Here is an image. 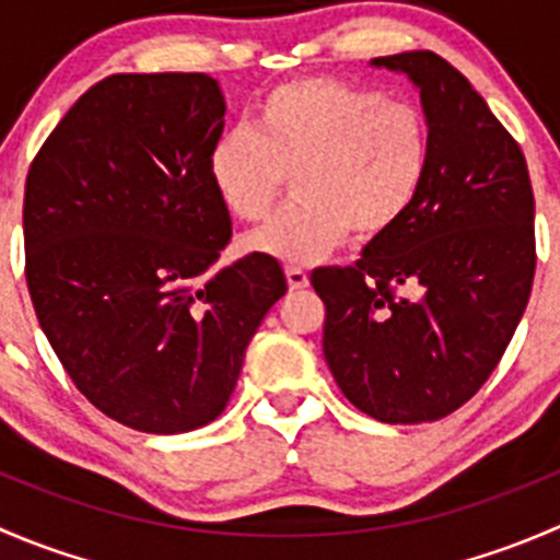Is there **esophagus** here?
Returning a JSON list of instances; mask_svg holds the SVG:
<instances>
[{
    "label": "esophagus",
    "mask_w": 560,
    "mask_h": 560,
    "mask_svg": "<svg viewBox=\"0 0 560 560\" xmlns=\"http://www.w3.org/2000/svg\"><path fill=\"white\" fill-rule=\"evenodd\" d=\"M287 284H290V290H303V287H308V273L303 268H298V265H287Z\"/></svg>",
    "instance_id": "1"
}]
</instances>
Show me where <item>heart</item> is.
Instances as JSON below:
<instances>
[{
    "instance_id": "heart-1",
    "label": "heart",
    "mask_w": 560,
    "mask_h": 560,
    "mask_svg": "<svg viewBox=\"0 0 560 560\" xmlns=\"http://www.w3.org/2000/svg\"><path fill=\"white\" fill-rule=\"evenodd\" d=\"M431 156L428 121L411 103L336 78H303L259 100L254 129L213 143L208 175L230 217L257 222L295 175V200L246 238L290 265L327 257L352 230L376 238L420 195Z\"/></svg>"
}]
</instances>
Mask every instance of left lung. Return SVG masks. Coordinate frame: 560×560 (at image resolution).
Segmentation results:
<instances>
[{
	"instance_id": "left-lung-1",
	"label": "left lung",
	"mask_w": 560,
	"mask_h": 560,
	"mask_svg": "<svg viewBox=\"0 0 560 560\" xmlns=\"http://www.w3.org/2000/svg\"><path fill=\"white\" fill-rule=\"evenodd\" d=\"M420 89L431 156L406 217L349 268H316L322 352L349 404L389 425L460 409L510 347L536 270L525 156L433 50L380 56Z\"/></svg>"
}]
</instances>
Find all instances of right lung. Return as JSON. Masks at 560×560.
<instances>
[{"instance_id": "obj_1", "label": "right lung", "mask_w": 560, "mask_h": 560, "mask_svg": "<svg viewBox=\"0 0 560 560\" xmlns=\"http://www.w3.org/2000/svg\"><path fill=\"white\" fill-rule=\"evenodd\" d=\"M224 110L206 72L107 75L26 175V287L39 327L75 387L132 431L217 420L248 341L287 292L268 254L217 265L233 235L208 175Z\"/></svg>"}]
</instances>
